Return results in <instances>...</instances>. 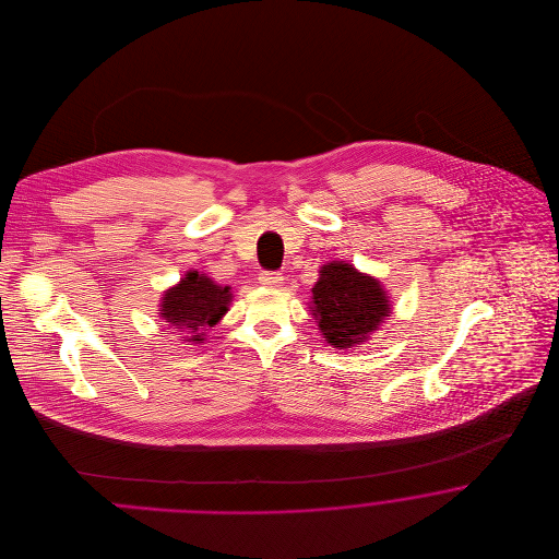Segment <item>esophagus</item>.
Here are the masks:
<instances>
[{
	"instance_id": "34e87169",
	"label": "esophagus",
	"mask_w": 559,
	"mask_h": 559,
	"mask_svg": "<svg viewBox=\"0 0 559 559\" xmlns=\"http://www.w3.org/2000/svg\"><path fill=\"white\" fill-rule=\"evenodd\" d=\"M260 285H264V287H281L283 285V276L278 272H262L260 274Z\"/></svg>"
}]
</instances>
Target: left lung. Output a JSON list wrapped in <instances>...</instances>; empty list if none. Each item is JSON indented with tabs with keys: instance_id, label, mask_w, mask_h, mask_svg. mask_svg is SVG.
<instances>
[{
	"instance_id": "left-lung-1",
	"label": "left lung",
	"mask_w": 559,
	"mask_h": 559,
	"mask_svg": "<svg viewBox=\"0 0 559 559\" xmlns=\"http://www.w3.org/2000/svg\"><path fill=\"white\" fill-rule=\"evenodd\" d=\"M312 317L326 344L358 347L390 317V299L381 283L344 262L320 267L312 289Z\"/></svg>"
}]
</instances>
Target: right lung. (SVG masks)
Here are the masks:
<instances>
[{
  "label": "right lung",
  "instance_id": "add662e5",
  "mask_svg": "<svg viewBox=\"0 0 559 559\" xmlns=\"http://www.w3.org/2000/svg\"><path fill=\"white\" fill-rule=\"evenodd\" d=\"M230 301V287H219L205 274L190 270L176 287L165 292L159 314L169 326L185 331L187 342L203 344L205 331L228 312Z\"/></svg>",
  "mask_w": 559,
  "mask_h": 559
}]
</instances>
